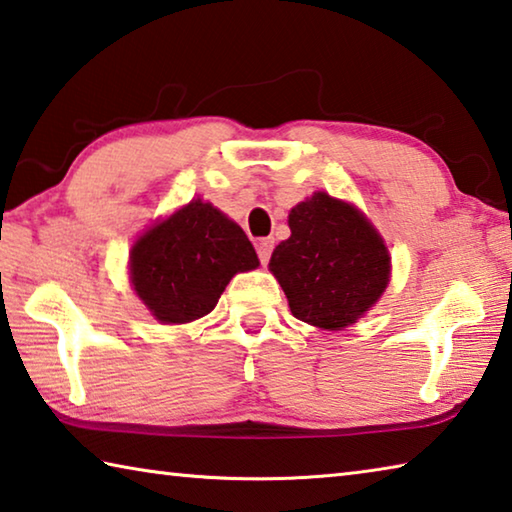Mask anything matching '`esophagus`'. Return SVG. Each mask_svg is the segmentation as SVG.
I'll return each instance as SVG.
<instances>
[{"label":"esophagus","mask_w":512,"mask_h":512,"mask_svg":"<svg viewBox=\"0 0 512 512\" xmlns=\"http://www.w3.org/2000/svg\"><path fill=\"white\" fill-rule=\"evenodd\" d=\"M273 253V239H259L257 241V255H259V262L264 266L268 264V259H271Z\"/></svg>","instance_id":"esophagus-1"}]
</instances>
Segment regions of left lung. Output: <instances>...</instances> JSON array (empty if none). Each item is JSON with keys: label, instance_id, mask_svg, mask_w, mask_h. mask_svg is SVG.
<instances>
[{"label": "left lung", "instance_id": "left-lung-1", "mask_svg": "<svg viewBox=\"0 0 512 512\" xmlns=\"http://www.w3.org/2000/svg\"><path fill=\"white\" fill-rule=\"evenodd\" d=\"M291 237L271 268L302 323L341 329L357 323L384 293L391 257L357 207L318 192L289 214Z\"/></svg>", "mask_w": 512, "mask_h": 512}]
</instances>
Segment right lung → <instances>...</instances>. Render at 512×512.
Returning a JSON list of instances; mask_svg holds the SVG:
<instances>
[{"instance_id": "obj_1", "label": "right lung", "mask_w": 512, "mask_h": 512, "mask_svg": "<svg viewBox=\"0 0 512 512\" xmlns=\"http://www.w3.org/2000/svg\"><path fill=\"white\" fill-rule=\"evenodd\" d=\"M257 266L246 232L203 201H192L153 225L131 250L137 296L169 325L210 314L230 277Z\"/></svg>"}]
</instances>
